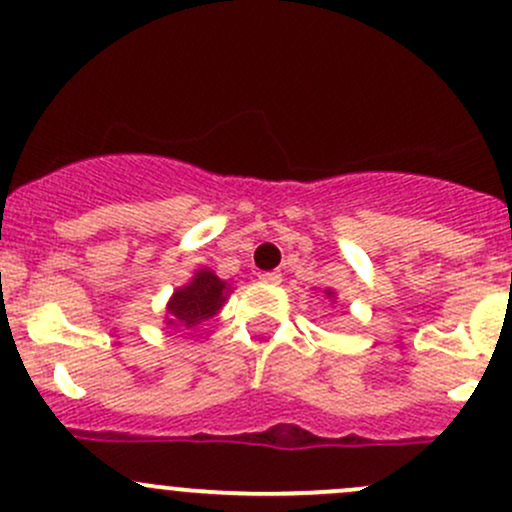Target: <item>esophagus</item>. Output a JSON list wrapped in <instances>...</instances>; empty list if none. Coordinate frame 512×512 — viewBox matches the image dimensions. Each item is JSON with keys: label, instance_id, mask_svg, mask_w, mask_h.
<instances>
[{"label": "esophagus", "instance_id": "34e87169", "mask_svg": "<svg viewBox=\"0 0 512 512\" xmlns=\"http://www.w3.org/2000/svg\"><path fill=\"white\" fill-rule=\"evenodd\" d=\"M260 282L279 284V282H282V274H279V272H262L260 274Z\"/></svg>", "mask_w": 512, "mask_h": 512}]
</instances>
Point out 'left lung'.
Wrapping results in <instances>:
<instances>
[{"mask_svg": "<svg viewBox=\"0 0 512 512\" xmlns=\"http://www.w3.org/2000/svg\"><path fill=\"white\" fill-rule=\"evenodd\" d=\"M328 296H330V294H328Z\"/></svg>", "mask_w": 512, "mask_h": 512, "instance_id": "obj_1", "label": "left lung"}]
</instances>
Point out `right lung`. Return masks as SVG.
I'll list each match as a JSON object with an SVG mask.
<instances>
[{
	"label": "right lung",
	"mask_w": 512,
	"mask_h": 512,
	"mask_svg": "<svg viewBox=\"0 0 512 512\" xmlns=\"http://www.w3.org/2000/svg\"><path fill=\"white\" fill-rule=\"evenodd\" d=\"M223 294H226V282H221L209 269H201L184 289L174 291L170 301V320L167 323L177 320L179 325L192 328L201 320L211 318L221 308V303L226 301Z\"/></svg>",
	"instance_id": "right-lung-1"
}]
</instances>
